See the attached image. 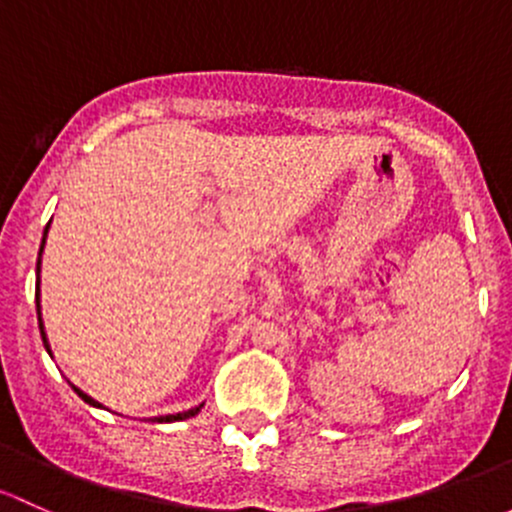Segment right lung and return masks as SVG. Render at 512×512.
I'll use <instances>...</instances> for the list:
<instances>
[{"mask_svg": "<svg viewBox=\"0 0 512 512\" xmlns=\"http://www.w3.org/2000/svg\"><path fill=\"white\" fill-rule=\"evenodd\" d=\"M44 241H46V231H44ZM44 241H41V249H44ZM39 263H41V251H39ZM36 313H39V330H41V337H44V345H46V350H49V342H46V335H44V325H41V305H39V298H36ZM73 392H76L78 397L83 399V402L93 404V407H100V404L96 402V399H91V397H88V394H83L81 389H78V387H73ZM199 409H202V404H199V407H194V409H189V412H184V414H170V416H160V419H157V421H179V419H189V416H194V414H197Z\"/></svg>", "mask_w": 512, "mask_h": 512, "instance_id": "1", "label": "right lung"}]
</instances>
